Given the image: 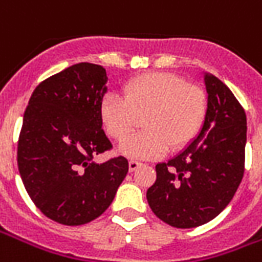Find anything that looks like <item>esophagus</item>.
Masks as SVG:
<instances>
[{
    "label": "esophagus",
    "instance_id": "1",
    "mask_svg": "<svg viewBox=\"0 0 262 262\" xmlns=\"http://www.w3.org/2000/svg\"><path fill=\"white\" fill-rule=\"evenodd\" d=\"M140 165H142V163H139V161H135V160H130V161H129V171H130V172H133V171L137 170V168H139Z\"/></svg>",
    "mask_w": 262,
    "mask_h": 262
}]
</instances>
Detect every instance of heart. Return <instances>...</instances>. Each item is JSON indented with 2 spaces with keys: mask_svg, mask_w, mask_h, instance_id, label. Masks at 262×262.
<instances>
[{
  "mask_svg": "<svg viewBox=\"0 0 262 262\" xmlns=\"http://www.w3.org/2000/svg\"><path fill=\"white\" fill-rule=\"evenodd\" d=\"M208 112V97L202 88L170 73H148L123 86V97L105 95L101 119L109 136L122 140L143 116L140 133L118 146V153L133 160L161 157L168 148H180L196 136Z\"/></svg>",
  "mask_w": 262,
  "mask_h": 262,
  "instance_id": "b5f03b06",
  "label": "heart"
}]
</instances>
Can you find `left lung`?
<instances>
[{"mask_svg": "<svg viewBox=\"0 0 262 262\" xmlns=\"http://www.w3.org/2000/svg\"><path fill=\"white\" fill-rule=\"evenodd\" d=\"M208 112L196 137L176 157L156 165L147 189L154 214L167 225L191 229L214 219L230 203L244 174L246 112L233 92L203 73Z\"/></svg>", "mask_w": 262, "mask_h": 262, "instance_id": "8db88e82", "label": "left lung"}]
</instances>
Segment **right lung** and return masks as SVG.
Wrapping results in <instances>:
<instances>
[{"instance_id": "add662e5", "label": "right lung", "mask_w": 262, "mask_h": 262, "mask_svg": "<svg viewBox=\"0 0 262 262\" xmlns=\"http://www.w3.org/2000/svg\"><path fill=\"white\" fill-rule=\"evenodd\" d=\"M106 84L102 66H71L36 86L24 115L20 178L40 212L61 225L101 216L129 170L125 157L102 164L92 160L112 147L101 119Z\"/></svg>"}]
</instances>
